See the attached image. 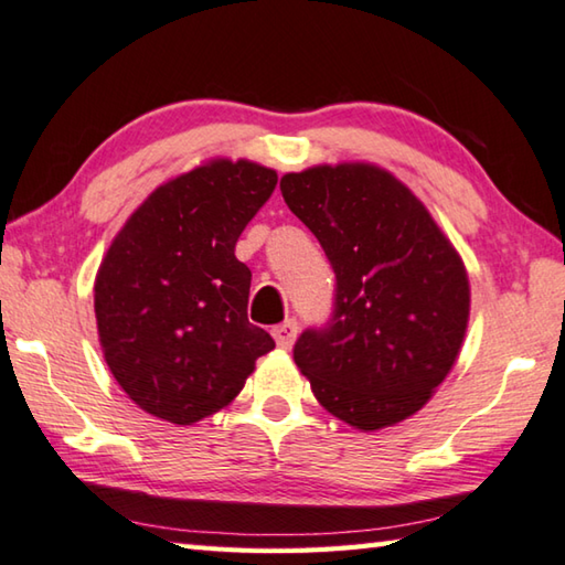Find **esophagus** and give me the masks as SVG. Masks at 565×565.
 Masks as SVG:
<instances>
[{
    "label": "esophagus",
    "mask_w": 565,
    "mask_h": 565,
    "mask_svg": "<svg viewBox=\"0 0 565 565\" xmlns=\"http://www.w3.org/2000/svg\"><path fill=\"white\" fill-rule=\"evenodd\" d=\"M274 339H276V347L279 349H291L294 341H296V333H299V323L296 319H289L279 323V327H274Z\"/></svg>",
    "instance_id": "esophagus-1"
}]
</instances>
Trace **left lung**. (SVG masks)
Segmentation results:
<instances>
[{
  "mask_svg": "<svg viewBox=\"0 0 565 565\" xmlns=\"http://www.w3.org/2000/svg\"><path fill=\"white\" fill-rule=\"evenodd\" d=\"M337 276L331 317L306 329L294 361L319 404L376 431L431 398L461 349L468 279L426 206L388 171L313 167L281 179Z\"/></svg>",
  "mask_w": 565,
  "mask_h": 565,
  "instance_id": "obj_1",
  "label": "left lung"
}]
</instances>
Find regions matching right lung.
Here are the masks:
<instances>
[{
	"label": "right lung",
	"mask_w": 565,
	"mask_h": 565,
	"mask_svg": "<svg viewBox=\"0 0 565 565\" xmlns=\"http://www.w3.org/2000/svg\"><path fill=\"white\" fill-rule=\"evenodd\" d=\"M276 179L244 159L171 179L104 256L94 284L104 359L147 414L179 426L212 416L274 349L246 317L252 271L234 246Z\"/></svg>",
	"instance_id": "right-lung-1"
}]
</instances>
